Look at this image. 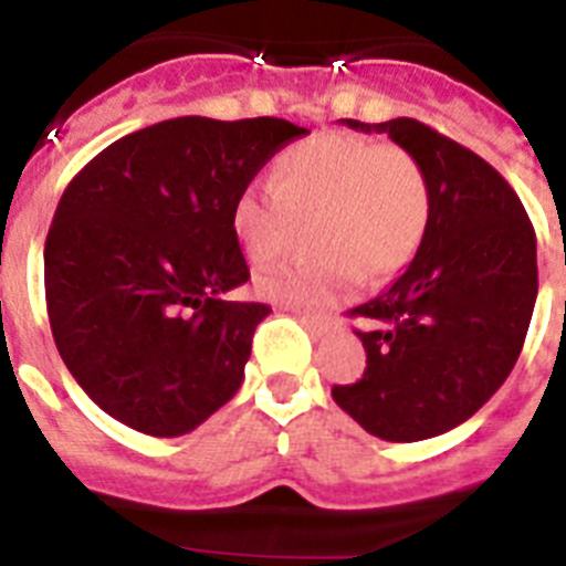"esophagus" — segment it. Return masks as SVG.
<instances>
[{"label": "esophagus", "mask_w": 566, "mask_h": 566, "mask_svg": "<svg viewBox=\"0 0 566 566\" xmlns=\"http://www.w3.org/2000/svg\"><path fill=\"white\" fill-rule=\"evenodd\" d=\"M296 316H298V322H302L304 327L313 333V336H327V333L336 331V322H333V318L311 316V313H298V311H296Z\"/></svg>", "instance_id": "obj_1"}]
</instances>
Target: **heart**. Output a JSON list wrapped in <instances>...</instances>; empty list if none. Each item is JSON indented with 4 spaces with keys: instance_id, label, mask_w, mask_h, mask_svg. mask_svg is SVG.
<instances>
[{
    "instance_id": "b5f03b06",
    "label": "heart",
    "mask_w": 566,
    "mask_h": 566,
    "mask_svg": "<svg viewBox=\"0 0 566 566\" xmlns=\"http://www.w3.org/2000/svg\"><path fill=\"white\" fill-rule=\"evenodd\" d=\"M424 167L405 147L361 136H316L276 159V185H248L230 205V233L250 264L273 262L313 222L318 255L255 279V293L293 311L322 313L350 298L361 273L373 282L412 262L430 228Z\"/></svg>"
}]
</instances>
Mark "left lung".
<instances>
[{"label": "left lung", "instance_id": "8db88e82", "mask_svg": "<svg viewBox=\"0 0 566 566\" xmlns=\"http://www.w3.org/2000/svg\"><path fill=\"white\" fill-rule=\"evenodd\" d=\"M342 122L419 159L432 213L405 273L350 311L367 322V367L333 401L378 439H432L488 405L518 361L538 296L535 230L504 176L459 142L407 116Z\"/></svg>", "mask_w": 566, "mask_h": 566}]
</instances>
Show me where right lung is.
<instances>
[{"label":"right lung","instance_id":"add662e5","mask_svg":"<svg viewBox=\"0 0 566 566\" xmlns=\"http://www.w3.org/2000/svg\"><path fill=\"white\" fill-rule=\"evenodd\" d=\"M304 134L273 116H179L122 136L67 185L45 242L48 318L107 416L174 439L242 387L270 307L224 298L250 279L230 205Z\"/></svg>","mask_w":566,"mask_h":566}]
</instances>
